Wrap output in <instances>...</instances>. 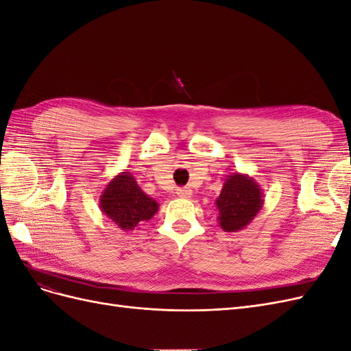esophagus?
Wrapping results in <instances>:
<instances>
[{
    "label": "esophagus",
    "instance_id": "1",
    "mask_svg": "<svg viewBox=\"0 0 351 351\" xmlns=\"http://www.w3.org/2000/svg\"><path fill=\"white\" fill-rule=\"evenodd\" d=\"M180 197H183V199H189V197H192V190L190 189H187V187H182V189H177V192H176Z\"/></svg>",
    "mask_w": 351,
    "mask_h": 351
}]
</instances>
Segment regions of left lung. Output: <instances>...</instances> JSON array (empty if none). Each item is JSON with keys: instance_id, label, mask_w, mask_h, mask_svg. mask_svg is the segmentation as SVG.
Masks as SVG:
<instances>
[{"instance_id": "left-lung-1", "label": "left lung", "mask_w": 351, "mask_h": 351, "mask_svg": "<svg viewBox=\"0 0 351 351\" xmlns=\"http://www.w3.org/2000/svg\"><path fill=\"white\" fill-rule=\"evenodd\" d=\"M218 224L226 232L246 228L263 206V190L254 180L239 171L227 176L215 199Z\"/></svg>"}]
</instances>
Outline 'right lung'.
<instances>
[{"instance_id":"obj_1","label":"right lung","mask_w":351,"mask_h":351,"mask_svg":"<svg viewBox=\"0 0 351 351\" xmlns=\"http://www.w3.org/2000/svg\"><path fill=\"white\" fill-rule=\"evenodd\" d=\"M99 208L123 231L137 228L141 222L149 221L159 209V204L146 195L130 171L114 176L102 190Z\"/></svg>"}]
</instances>
